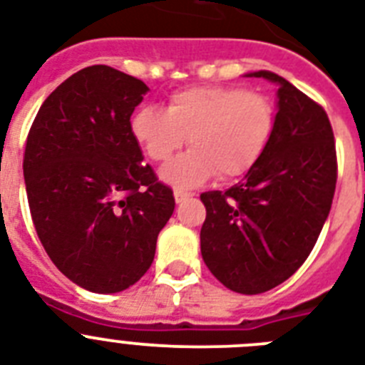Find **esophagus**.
I'll list each match as a JSON object with an SVG mask.
<instances>
[{"label":"esophagus","mask_w":365,"mask_h":365,"mask_svg":"<svg viewBox=\"0 0 365 365\" xmlns=\"http://www.w3.org/2000/svg\"><path fill=\"white\" fill-rule=\"evenodd\" d=\"M191 197H192L191 192L180 191V189H176V191H174V200H176V204H180V202H185L187 198H191Z\"/></svg>","instance_id":"obj_1"}]
</instances>
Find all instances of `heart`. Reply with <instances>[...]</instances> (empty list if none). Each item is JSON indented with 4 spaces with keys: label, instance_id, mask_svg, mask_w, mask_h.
<instances>
[{
    "label": "heart",
    "instance_id": "heart-1",
    "mask_svg": "<svg viewBox=\"0 0 365 365\" xmlns=\"http://www.w3.org/2000/svg\"><path fill=\"white\" fill-rule=\"evenodd\" d=\"M277 128L271 98L241 87L197 85L170 94L167 109L143 107L131 118V133L150 159L167 161L185 145L187 154L161 168V180L192 189L219 174L235 180L256 165Z\"/></svg>",
    "mask_w": 365,
    "mask_h": 365
}]
</instances>
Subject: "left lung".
Instances as JSON below:
<instances>
[{"label": "left lung", "mask_w": 365, "mask_h": 365, "mask_svg": "<svg viewBox=\"0 0 365 365\" xmlns=\"http://www.w3.org/2000/svg\"><path fill=\"white\" fill-rule=\"evenodd\" d=\"M247 76L278 87L277 128L240 183L200 195V252L222 286L258 295L286 282L312 252L330 213L338 165L323 107L278 73Z\"/></svg>", "instance_id": "8db88e82"}]
</instances>
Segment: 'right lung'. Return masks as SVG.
Returning <instances> with one entry per match:
<instances>
[{
	"instance_id": "right-lung-1",
	"label": "right lung",
	"mask_w": 365,
	"mask_h": 365,
	"mask_svg": "<svg viewBox=\"0 0 365 365\" xmlns=\"http://www.w3.org/2000/svg\"><path fill=\"white\" fill-rule=\"evenodd\" d=\"M148 91L94 64L46 98L27 135L24 180L38 240L64 277L93 293L124 292L148 271L174 211L173 191L131 133Z\"/></svg>"
}]
</instances>
